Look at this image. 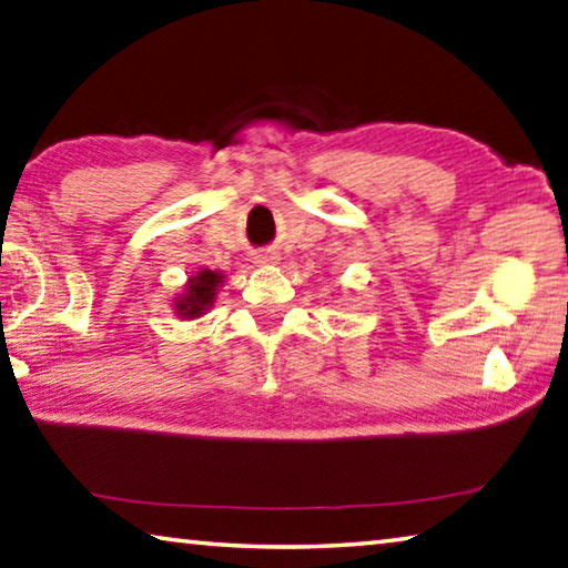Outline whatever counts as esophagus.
Returning a JSON list of instances; mask_svg holds the SVG:
<instances>
[{
    "label": "esophagus",
    "instance_id": "34e87169",
    "mask_svg": "<svg viewBox=\"0 0 568 568\" xmlns=\"http://www.w3.org/2000/svg\"><path fill=\"white\" fill-rule=\"evenodd\" d=\"M275 261V255H271V253H263L261 257H257V263H273Z\"/></svg>",
    "mask_w": 568,
    "mask_h": 568
}]
</instances>
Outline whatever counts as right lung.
<instances>
[{
    "label": "right lung",
    "mask_w": 568,
    "mask_h": 568,
    "mask_svg": "<svg viewBox=\"0 0 568 568\" xmlns=\"http://www.w3.org/2000/svg\"><path fill=\"white\" fill-rule=\"evenodd\" d=\"M221 283L223 275L213 271H201L199 275H193L189 281V287H185V293L176 301V313L189 320L201 317L211 307Z\"/></svg>",
    "instance_id": "1"
}]
</instances>
